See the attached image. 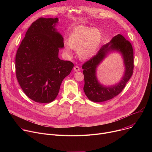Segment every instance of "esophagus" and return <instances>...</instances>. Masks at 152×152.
<instances>
[{
    "mask_svg": "<svg viewBox=\"0 0 152 152\" xmlns=\"http://www.w3.org/2000/svg\"><path fill=\"white\" fill-rule=\"evenodd\" d=\"M73 70H74L75 72H79V71L80 70V68H79L78 66H75V67H74Z\"/></svg>",
    "mask_w": 152,
    "mask_h": 152,
    "instance_id": "1",
    "label": "esophagus"
}]
</instances>
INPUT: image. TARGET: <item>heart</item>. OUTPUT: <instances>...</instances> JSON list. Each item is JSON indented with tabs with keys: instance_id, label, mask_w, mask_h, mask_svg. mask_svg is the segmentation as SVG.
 Masks as SVG:
<instances>
[{
	"instance_id": "1",
	"label": "heart",
	"mask_w": 152,
	"mask_h": 152,
	"mask_svg": "<svg viewBox=\"0 0 152 152\" xmlns=\"http://www.w3.org/2000/svg\"><path fill=\"white\" fill-rule=\"evenodd\" d=\"M102 33L97 28L80 27L70 35L69 42H64V49L72 55V49L77 50L80 59L85 60L92 58L96 53L102 41Z\"/></svg>"
}]
</instances>
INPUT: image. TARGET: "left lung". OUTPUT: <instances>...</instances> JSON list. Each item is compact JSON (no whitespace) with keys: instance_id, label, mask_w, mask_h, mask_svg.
<instances>
[{"instance_id":"obj_1","label":"left lung","mask_w":152,"mask_h":152,"mask_svg":"<svg viewBox=\"0 0 152 152\" xmlns=\"http://www.w3.org/2000/svg\"><path fill=\"white\" fill-rule=\"evenodd\" d=\"M120 52L124 58L125 72L122 80L115 85L106 87L101 84L96 76V67L111 51ZM134 50L131 43L121 34H118L107 44L103 45L97 53L82 66L84 75L83 91L89 100L102 102L110 100L119 94L125 87L133 74Z\"/></svg>"}]
</instances>
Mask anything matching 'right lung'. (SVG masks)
Here are the masks:
<instances>
[{"label":"right lung","instance_id":"right-lung-1","mask_svg":"<svg viewBox=\"0 0 152 152\" xmlns=\"http://www.w3.org/2000/svg\"><path fill=\"white\" fill-rule=\"evenodd\" d=\"M58 18H39L32 23L15 56L17 80L25 94L38 103H50L57 97L63 79L74 64L58 57L64 38L56 31Z\"/></svg>","mask_w":152,"mask_h":152}]
</instances>
